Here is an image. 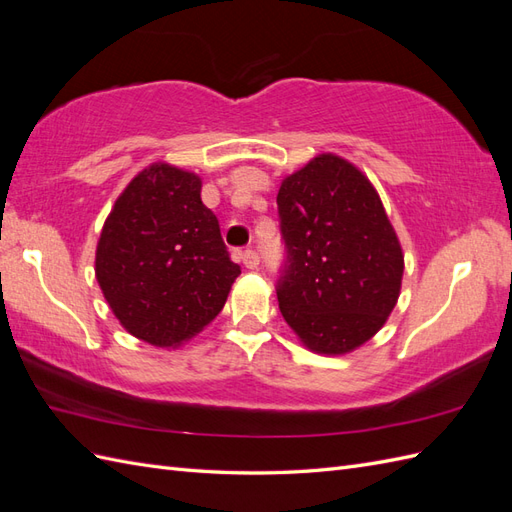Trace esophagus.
I'll list each match as a JSON object with an SVG mask.
<instances>
[{
	"label": "esophagus",
	"instance_id": "esophagus-1",
	"mask_svg": "<svg viewBox=\"0 0 512 512\" xmlns=\"http://www.w3.org/2000/svg\"><path fill=\"white\" fill-rule=\"evenodd\" d=\"M241 260H243V265H245L247 269H256V267H258V254H256L254 250H245V252L241 254Z\"/></svg>",
	"mask_w": 512,
	"mask_h": 512
}]
</instances>
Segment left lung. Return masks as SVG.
Masks as SVG:
<instances>
[{"mask_svg":"<svg viewBox=\"0 0 512 512\" xmlns=\"http://www.w3.org/2000/svg\"><path fill=\"white\" fill-rule=\"evenodd\" d=\"M288 267L277 301L288 327L316 354H348L389 320L404 250L363 170L320 153L277 192Z\"/></svg>","mask_w":512,"mask_h":512,"instance_id":"left-lung-1","label":"left lung"}]
</instances>
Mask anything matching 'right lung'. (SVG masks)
<instances>
[{
	"label": "right lung",
	"mask_w": 512,
	"mask_h": 512,
	"mask_svg": "<svg viewBox=\"0 0 512 512\" xmlns=\"http://www.w3.org/2000/svg\"><path fill=\"white\" fill-rule=\"evenodd\" d=\"M200 190L192 170L153 162L117 196L98 239L96 280L108 307L156 348L203 331L241 273Z\"/></svg>",
	"instance_id": "right-lung-1"
}]
</instances>
